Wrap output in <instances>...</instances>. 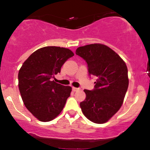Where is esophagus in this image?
Segmentation results:
<instances>
[{
	"label": "esophagus",
	"instance_id": "obj_1",
	"mask_svg": "<svg viewBox=\"0 0 150 150\" xmlns=\"http://www.w3.org/2000/svg\"><path fill=\"white\" fill-rule=\"evenodd\" d=\"M72 89H73V92H77V91H78V90H80V88H77V87H72Z\"/></svg>",
	"mask_w": 150,
	"mask_h": 150
}]
</instances>
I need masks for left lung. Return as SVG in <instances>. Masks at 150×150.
Listing matches in <instances>:
<instances>
[{
    "mask_svg": "<svg viewBox=\"0 0 150 150\" xmlns=\"http://www.w3.org/2000/svg\"><path fill=\"white\" fill-rule=\"evenodd\" d=\"M75 53L87 63L89 76L97 77L92 90H84L86 98L80 104L82 113L94 123H106L123 104L128 87L126 65L104 44L80 46Z\"/></svg>",
    "mask_w": 150,
    "mask_h": 150,
    "instance_id": "8db88e82",
    "label": "left lung"
}]
</instances>
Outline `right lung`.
Here are the masks:
<instances>
[{
  "mask_svg": "<svg viewBox=\"0 0 150 150\" xmlns=\"http://www.w3.org/2000/svg\"><path fill=\"white\" fill-rule=\"evenodd\" d=\"M74 53L57 46L41 48L31 54L18 73V86L26 108L43 122L59 115L70 97L72 88L56 83L54 75Z\"/></svg>",
  "mask_w": 150,
  "mask_h": 150,
  "instance_id": "right-lung-1",
  "label": "right lung"
}]
</instances>
